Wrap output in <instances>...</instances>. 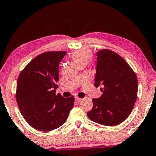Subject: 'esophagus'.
I'll use <instances>...</instances> for the list:
<instances>
[{
  "mask_svg": "<svg viewBox=\"0 0 156 156\" xmlns=\"http://www.w3.org/2000/svg\"><path fill=\"white\" fill-rule=\"evenodd\" d=\"M81 100H82V99H80V98H78V97L75 98V101H76V103H80Z\"/></svg>",
  "mask_w": 156,
  "mask_h": 156,
  "instance_id": "esophagus-1",
  "label": "esophagus"
}]
</instances>
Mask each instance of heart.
<instances>
[{"mask_svg":"<svg viewBox=\"0 0 156 156\" xmlns=\"http://www.w3.org/2000/svg\"><path fill=\"white\" fill-rule=\"evenodd\" d=\"M92 57V52L88 49H81L74 51L72 53V57L79 65L88 64Z\"/></svg>","mask_w":156,"mask_h":156,"instance_id":"b5f03b06","label":"heart"}]
</instances>
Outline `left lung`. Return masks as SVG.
Wrapping results in <instances>:
<instances>
[{
  "mask_svg": "<svg viewBox=\"0 0 156 156\" xmlns=\"http://www.w3.org/2000/svg\"><path fill=\"white\" fill-rule=\"evenodd\" d=\"M94 86L101 85L103 94L93 99L87 112L91 121L105 126H115L129 116L138 94V80L127 62L109 49L97 52Z\"/></svg>",
  "mask_w": 156,
  "mask_h": 156,
  "instance_id": "8db88e82",
  "label": "left lung"
}]
</instances>
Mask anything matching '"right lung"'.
I'll list each match as a JSON object with an SVG mask.
<instances>
[{
  "instance_id": "right-lung-1",
  "label": "right lung",
  "mask_w": 156,
  "mask_h": 156,
  "mask_svg": "<svg viewBox=\"0 0 156 156\" xmlns=\"http://www.w3.org/2000/svg\"><path fill=\"white\" fill-rule=\"evenodd\" d=\"M66 51H48L33 59L19 75L16 101L22 115L34 129L49 132L66 121L75 98L55 94L59 65Z\"/></svg>"
}]
</instances>
